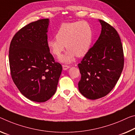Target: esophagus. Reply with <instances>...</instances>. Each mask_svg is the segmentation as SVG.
I'll use <instances>...</instances> for the list:
<instances>
[{
    "label": "esophagus",
    "mask_w": 135,
    "mask_h": 135,
    "mask_svg": "<svg viewBox=\"0 0 135 135\" xmlns=\"http://www.w3.org/2000/svg\"><path fill=\"white\" fill-rule=\"evenodd\" d=\"M70 67L69 65H62V68L64 70H67Z\"/></svg>",
    "instance_id": "obj_1"
}]
</instances>
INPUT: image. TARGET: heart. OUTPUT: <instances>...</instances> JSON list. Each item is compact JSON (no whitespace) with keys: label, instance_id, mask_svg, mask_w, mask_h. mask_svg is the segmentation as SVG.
Wrapping results in <instances>:
<instances>
[{"label":"heart","instance_id":"obj_1","mask_svg":"<svg viewBox=\"0 0 135 135\" xmlns=\"http://www.w3.org/2000/svg\"><path fill=\"white\" fill-rule=\"evenodd\" d=\"M93 38L91 26L85 21L63 23L56 33V38H50L47 41L49 50L54 56L59 57L65 49L68 51L60 61L70 63L75 56H85L91 47Z\"/></svg>","mask_w":135,"mask_h":135}]
</instances>
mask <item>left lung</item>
Segmentation results:
<instances>
[{
  "mask_svg": "<svg viewBox=\"0 0 135 135\" xmlns=\"http://www.w3.org/2000/svg\"><path fill=\"white\" fill-rule=\"evenodd\" d=\"M101 33L78 64L81 74L79 90L87 98L95 100L108 94L117 83L124 67L120 37L114 27L99 20Z\"/></svg>",
  "mask_w": 135,
  "mask_h": 135,
  "instance_id": "8db88e82",
  "label": "left lung"
}]
</instances>
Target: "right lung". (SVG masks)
Here are the masks:
<instances>
[{
  "label": "right lung",
  "mask_w": 135,
  "mask_h": 135,
  "mask_svg": "<svg viewBox=\"0 0 135 135\" xmlns=\"http://www.w3.org/2000/svg\"><path fill=\"white\" fill-rule=\"evenodd\" d=\"M49 19L26 25L11 42V74L20 93L30 100L45 102L56 93L62 67L47 46Z\"/></svg>",
  "instance_id": "obj_1"
}]
</instances>
